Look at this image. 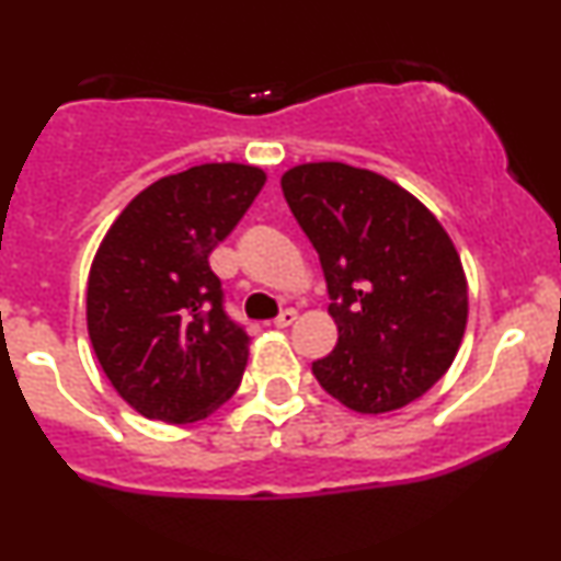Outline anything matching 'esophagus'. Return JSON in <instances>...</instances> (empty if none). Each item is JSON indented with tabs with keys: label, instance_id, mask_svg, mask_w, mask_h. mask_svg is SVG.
Returning a JSON list of instances; mask_svg holds the SVG:
<instances>
[{
	"label": "esophagus",
	"instance_id": "1",
	"mask_svg": "<svg viewBox=\"0 0 561 561\" xmlns=\"http://www.w3.org/2000/svg\"><path fill=\"white\" fill-rule=\"evenodd\" d=\"M295 321H298V311H295V308H287V311H282L279 317L274 319V327L276 330H285V327L295 324Z\"/></svg>",
	"mask_w": 561,
	"mask_h": 561
}]
</instances>
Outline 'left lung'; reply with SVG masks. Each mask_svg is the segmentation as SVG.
Wrapping results in <instances>:
<instances>
[{
  "label": "left lung",
  "mask_w": 561,
  "mask_h": 561,
  "mask_svg": "<svg viewBox=\"0 0 561 561\" xmlns=\"http://www.w3.org/2000/svg\"><path fill=\"white\" fill-rule=\"evenodd\" d=\"M282 190L334 300L337 345L313 362L321 388L358 414L422 398L454 364L469 317L448 231L401 184L337 160L293 165Z\"/></svg>",
  "instance_id": "left-lung-1"
}]
</instances>
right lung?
Masks as SVG:
<instances>
[{"label":"right lung","mask_w":561,"mask_h":561,"mask_svg":"<svg viewBox=\"0 0 561 561\" xmlns=\"http://www.w3.org/2000/svg\"><path fill=\"white\" fill-rule=\"evenodd\" d=\"M266 184L250 163H203L158 179L96 248L87 330L102 371L141 416L190 424L240 388L250 337L224 313L208 255Z\"/></svg>","instance_id":"obj_1"}]
</instances>
